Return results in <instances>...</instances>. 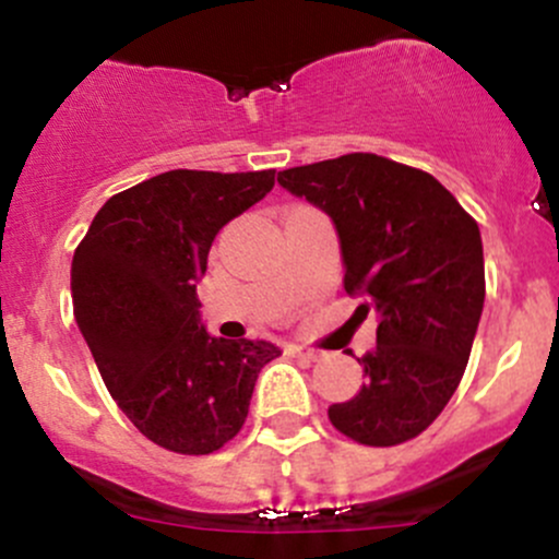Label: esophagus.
I'll return each instance as SVG.
<instances>
[{
    "label": "esophagus",
    "instance_id": "1",
    "mask_svg": "<svg viewBox=\"0 0 559 559\" xmlns=\"http://www.w3.org/2000/svg\"><path fill=\"white\" fill-rule=\"evenodd\" d=\"M292 356H297V358H308V361H319V358L324 356V350L299 348V345H295V348H292Z\"/></svg>",
    "mask_w": 559,
    "mask_h": 559
}]
</instances>
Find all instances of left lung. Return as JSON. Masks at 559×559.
<instances>
[{
	"label": "left lung",
	"instance_id": "8db88e82",
	"mask_svg": "<svg viewBox=\"0 0 559 559\" xmlns=\"http://www.w3.org/2000/svg\"><path fill=\"white\" fill-rule=\"evenodd\" d=\"M278 185L332 219L345 292L378 313V345L358 358L367 383L329 420L369 448L418 437L461 383L479 326L477 222L431 174L369 152L289 168Z\"/></svg>",
	"mask_w": 559,
	"mask_h": 559
}]
</instances>
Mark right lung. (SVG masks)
<instances>
[{"mask_svg": "<svg viewBox=\"0 0 559 559\" xmlns=\"http://www.w3.org/2000/svg\"><path fill=\"white\" fill-rule=\"evenodd\" d=\"M275 171H166L109 198L72 260L74 319L117 407L160 448L209 455L249 415L267 340L214 337L198 284L216 233Z\"/></svg>", "mask_w": 559, "mask_h": 559, "instance_id": "add662e5", "label": "right lung"}]
</instances>
